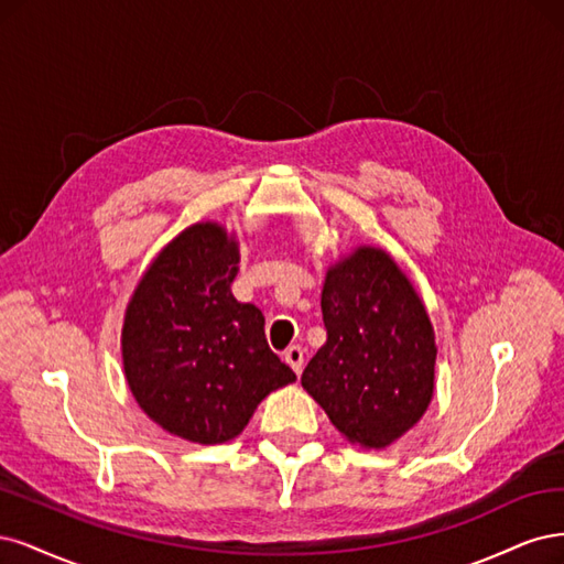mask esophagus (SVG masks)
I'll return each mask as SVG.
<instances>
[{
  "label": "esophagus",
  "instance_id": "esophagus-1",
  "mask_svg": "<svg viewBox=\"0 0 564 564\" xmlns=\"http://www.w3.org/2000/svg\"><path fill=\"white\" fill-rule=\"evenodd\" d=\"M283 360H285L288 366L293 368L295 375L300 377V375H302V368H304V349H302V347H295V344H293V347H288V349L283 351Z\"/></svg>",
  "mask_w": 564,
  "mask_h": 564
}]
</instances>
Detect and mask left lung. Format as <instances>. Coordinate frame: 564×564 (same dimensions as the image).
Returning <instances> with one entry per match:
<instances>
[{"mask_svg": "<svg viewBox=\"0 0 564 564\" xmlns=\"http://www.w3.org/2000/svg\"><path fill=\"white\" fill-rule=\"evenodd\" d=\"M321 308L328 339L302 387L349 443L384 449L433 398L438 349L424 300L391 252L358 246L325 271Z\"/></svg>", "mask_w": 564, "mask_h": 564, "instance_id": "8db88e82", "label": "left lung"}]
</instances>
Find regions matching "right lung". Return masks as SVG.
Returning a JSON list of instances; mask_svg holds the SVG:
<instances>
[{"instance_id":"right-lung-1","label":"right lung","mask_w":564,"mask_h":564,"mask_svg":"<svg viewBox=\"0 0 564 564\" xmlns=\"http://www.w3.org/2000/svg\"><path fill=\"white\" fill-rule=\"evenodd\" d=\"M239 241L196 223L161 248L123 314V375L140 410L196 445L227 443L264 398L297 379L269 349L264 316L236 302Z\"/></svg>"}]
</instances>
